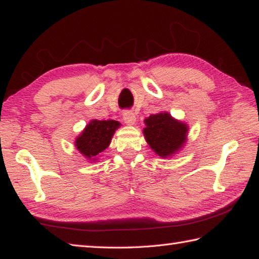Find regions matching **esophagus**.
I'll use <instances>...</instances> for the list:
<instances>
[{"mask_svg": "<svg viewBox=\"0 0 259 259\" xmlns=\"http://www.w3.org/2000/svg\"><path fill=\"white\" fill-rule=\"evenodd\" d=\"M123 121L126 124L133 125L136 123V115L130 111H125L123 113Z\"/></svg>", "mask_w": 259, "mask_h": 259, "instance_id": "1", "label": "esophagus"}]
</instances>
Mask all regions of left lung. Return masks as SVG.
Here are the masks:
<instances>
[{
  "instance_id": "8db88e82",
  "label": "left lung",
  "mask_w": 259,
  "mask_h": 259,
  "mask_svg": "<svg viewBox=\"0 0 259 259\" xmlns=\"http://www.w3.org/2000/svg\"><path fill=\"white\" fill-rule=\"evenodd\" d=\"M143 134L153 152L162 158L172 157L187 143L189 126L168 112H159L144 120Z\"/></svg>"
}]
</instances>
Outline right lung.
<instances>
[{
	"instance_id": "right-lung-1",
	"label": "right lung",
	"mask_w": 259,
	"mask_h": 259,
	"mask_svg": "<svg viewBox=\"0 0 259 259\" xmlns=\"http://www.w3.org/2000/svg\"><path fill=\"white\" fill-rule=\"evenodd\" d=\"M121 123L114 120H92L74 140V146L88 162L95 163L109 147Z\"/></svg>"
}]
</instances>
